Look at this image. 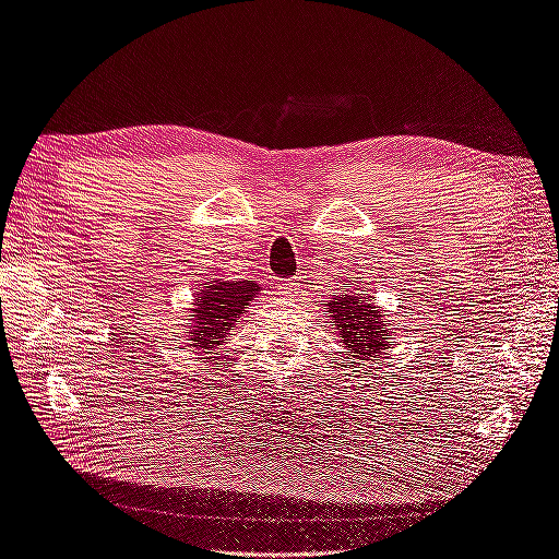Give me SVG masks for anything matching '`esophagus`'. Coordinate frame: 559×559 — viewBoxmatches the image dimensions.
<instances>
[{
	"label": "esophagus",
	"instance_id": "esophagus-1",
	"mask_svg": "<svg viewBox=\"0 0 559 559\" xmlns=\"http://www.w3.org/2000/svg\"><path fill=\"white\" fill-rule=\"evenodd\" d=\"M297 288H300V283H297V278H278L276 281V290L283 293V295H288V293H293Z\"/></svg>",
	"mask_w": 559,
	"mask_h": 559
}]
</instances>
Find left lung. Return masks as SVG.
Masks as SVG:
<instances>
[{"label": "left lung", "mask_w": 559, "mask_h": 559, "mask_svg": "<svg viewBox=\"0 0 559 559\" xmlns=\"http://www.w3.org/2000/svg\"><path fill=\"white\" fill-rule=\"evenodd\" d=\"M353 283H343L341 295H333L329 305V323L341 335V343L349 349L353 359L369 361L388 349V335L393 331L385 326V309L376 305L365 293H357Z\"/></svg>", "instance_id": "left-lung-1"}]
</instances>
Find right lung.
Instances as JSON below:
<instances>
[{"label":"right lung","mask_w":559,"mask_h":559,"mask_svg":"<svg viewBox=\"0 0 559 559\" xmlns=\"http://www.w3.org/2000/svg\"><path fill=\"white\" fill-rule=\"evenodd\" d=\"M259 290L262 288L254 281H204L202 288L194 290L190 309V353L216 355L233 335L230 331L238 329L240 317L250 309Z\"/></svg>","instance_id":"add662e5"}]
</instances>
